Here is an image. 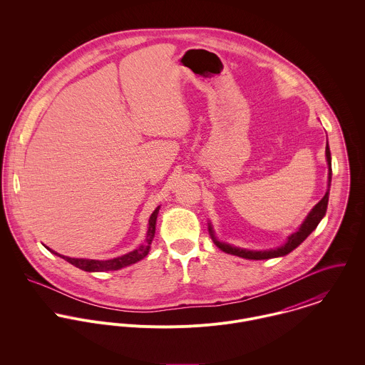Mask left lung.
<instances>
[{"label":"left lung","mask_w":365,"mask_h":365,"mask_svg":"<svg viewBox=\"0 0 365 365\" xmlns=\"http://www.w3.org/2000/svg\"><path fill=\"white\" fill-rule=\"evenodd\" d=\"M326 161H327V190L324 197L313 207L312 210L308 213V216L305 217V220L302 222V225L298 227L297 232H294L292 235L288 236L287 242L275 249H269V250H249V249H242V247H236L232 246L229 243L220 242L213 232L212 225L208 223V230L213 243L225 253L227 255H233L242 259H247V260H267V259H275V257H282L289 255L292 250H295L311 233L317 227L319 222L323 219V216L326 215L327 210V202H329V192H330V184H331V156H330V149H329V143L326 142Z\"/></svg>","instance_id":"8db88e82"}]
</instances>
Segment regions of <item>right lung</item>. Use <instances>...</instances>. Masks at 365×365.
I'll return each instance as SVG.
<instances>
[{"label":"right lung","mask_w":365,"mask_h":365,"mask_svg":"<svg viewBox=\"0 0 365 365\" xmlns=\"http://www.w3.org/2000/svg\"><path fill=\"white\" fill-rule=\"evenodd\" d=\"M158 210L160 207H157L153 213L150 215V219H149V226H148V233H146V237H145V242L138 247L135 249L133 252L128 253V255H123V256H119V257H115V259H110V260H93V259H73V257H67V256H61L56 252H53L52 249H49L48 246H45L49 252H52L53 255L64 259L67 262L73 264L74 267L83 269V271H88V272H103V271H116V269H120V268H125L128 265H132L138 261L143 260L149 252H150V246H152V242H153V237H155V233H156V220L157 215H158Z\"/></svg>","instance_id":"right-lung-1"}]
</instances>
